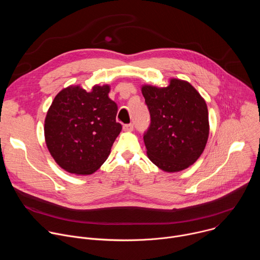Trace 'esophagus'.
I'll return each instance as SVG.
<instances>
[{"mask_svg": "<svg viewBox=\"0 0 260 260\" xmlns=\"http://www.w3.org/2000/svg\"><path fill=\"white\" fill-rule=\"evenodd\" d=\"M133 129H134V124H132V123L123 125V131L124 132H133Z\"/></svg>", "mask_w": 260, "mask_h": 260, "instance_id": "esophagus-1", "label": "esophagus"}]
</instances>
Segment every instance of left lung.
Returning <instances> with one entry per match:
<instances>
[{"label": "left lung", "instance_id": "obj_1", "mask_svg": "<svg viewBox=\"0 0 260 260\" xmlns=\"http://www.w3.org/2000/svg\"><path fill=\"white\" fill-rule=\"evenodd\" d=\"M151 117L144 135L147 156L160 170L176 173L193 165L209 138L206 101L187 81L172 78L166 87L143 85Z\"/></svg>", "mask_w": 260, "mask_h": 260}]
</instances>
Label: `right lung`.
Returning <instances> with one entry per match:
<instances>
[{
	"label": "right lung",
	"mask_w": 260,
	"mask_h": 260,
	"mask_svg": "<svg viewBox=\"0 0 260 260\" xmlns=\"http://www.w3.org/2000/svg\"><path fill=\"white\" fill-rule=\"evenodd\" d=\"M110 85H79L61 89L49 107L44 136L55 162L75 175L94 173L108 158L121 132L117 105L109 98Z\"/></svg>",
	"instance_id": "obj_1"
}]
</instances>
